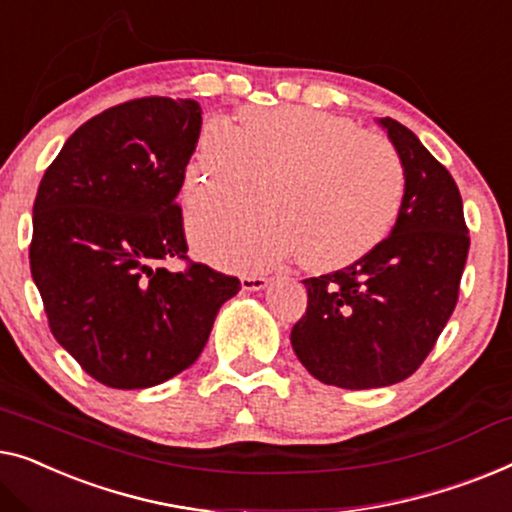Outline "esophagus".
Returning <instances> with one entry per match:
<instances>
[{
  "label": "esophagus",
  "mask_w": 512,
  "mask_h": 512,
  "mask_svg": "<svg viewBox=\"0 0 512 512\" xmlns=\"http://www.w3.org/2000/svg\"><path fill=\"white\" fill-rule=\"evenodd\" d=\"M266 285H269V278H264V276H243L241 278V287L248 292L264 290Z\"/></svg>",
  "instance_id": "34e87169"
}]
</instances>
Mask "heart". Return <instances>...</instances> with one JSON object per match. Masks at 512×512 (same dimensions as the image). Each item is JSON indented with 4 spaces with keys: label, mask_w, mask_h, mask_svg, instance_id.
<instances>
[{
    "label": "heart",
    "mask_w": 512,
    "mask_h": 512,
    "mask_svg": "<svg viewBox=\"0 0 512 512\" xmlns=\"http://www.w3.org/2000/svg\"><path fill=\"white\" fill-rule=\"evenodd\" d=\"M194 211L190 236L208 262L269 269L299 255L311 271L355 264L385 241L406 194L397 150L343 115L276 106L243 109L239 125L208 120L185 178L187 204L253 201Z\"/></svg>",
    "instance_id": "1"
}]
</instances>
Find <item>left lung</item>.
<instances>
[{
	"label": "left lung",
	"instance_id": "left-lung-1",
	"mask_svg": "<svg viewBox=\"0 0 512 512\" xmlns=\"http://www.w3.org/2000/svg\"><path fill=\"white\" fill-rule=\"evenodd\" d=\"M378 122L406 169L399 218L366 257L304 280L308 306L290 336L308 373L343 390L387 387L420 369L455 311L471 243L450 171L401 122Z\"/></svg>",
	"mask_w": 512,
	"mask_h": 512
}]
</instances>
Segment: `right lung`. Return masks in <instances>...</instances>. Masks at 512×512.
Masks as SVG:
<instances>
[{
  "mask_svg": "<svg viewBox=\"0 0 512 512\" xmlns=\"http://www.w3.org/2000/svg\"><path fill=\"white\" fill-rule=\"evenodd\" d=\"M194 99L141 97L90 118L41 178L30 269L48 327L106 387L143 390L197 362L241 280L187 259L176 204L197 148Z\"/></svg>",
  "mask_w": 512,
  "mask_h": 512,
  "instance_id": "add662e5",
  "label": "right lung"
}]
</instances>
